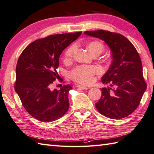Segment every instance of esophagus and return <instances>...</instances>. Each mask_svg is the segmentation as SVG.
<instances>
[{"mask_svg":"<svg viewBox=\"0 0 154 154\" xmlns=\"http://www.w3.org/2000/svg\"><path fill=\"white\" fill-rule=\"evenodd\" d=\"M77 87L78 88H81V89H84V90H87L88 89V87L85 86H83V85H77Z\"/></svg>","mask_w":154,"mask_h":154,"instance_id":"obj_1","label":"esophagus"}]
</instances>
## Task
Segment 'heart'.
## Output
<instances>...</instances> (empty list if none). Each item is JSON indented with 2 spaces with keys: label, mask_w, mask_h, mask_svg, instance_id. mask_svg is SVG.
I'll list each match as a JSON object with an SVG mask.
<instances>
[{
  "label": "heart",
  "mask_w": 154,
  "mask_h": 154,
  "mask_svg": "<svg viewBox=\"0 0 154 154\" xmlns=\"http://www.w3.org/2000/svg\"><path fill=\"white\" fill-rule=\"evenodd\" d=\"M75 45L69 47L65 51L64 59L65 60H69L72 57L75 51ZM87 49L91 54H100L104 51V45L99 41H93L87 45ZM100 69L94 66H86V65H79L75 67L71 72V79L84 85H89L92 83L94 81V75L99 73Z\"/></svg>",
  "instance_id": "obj_1"
}]
</instances>
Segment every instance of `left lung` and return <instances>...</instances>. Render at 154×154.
Here are the masks:
<instances>
[{
	"label": "left lung",
	"mask_w": 154,
	"mask_h": 154,
	"mask_svg": "<svg viewBox=\"0 0 154 154\" xmlns=\"http://www.w3.org/2000/svg\"><path fill=\"white\" fill-rule=\"evenodd\" d=\"M85 35L103 40L109 47L112 61L102 77V96L95 103L98 111L112 119L130 115L138 106L146 90L141 59L133 44L124 35L105 30L86 31Z\"/></svg>",
	"instance_id": "obj_1"
}]
</instances>
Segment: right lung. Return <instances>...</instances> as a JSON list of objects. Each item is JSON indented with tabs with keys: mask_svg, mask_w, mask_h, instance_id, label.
I'll return each mask as SVG.
<instances>
[{
	"mask_svg": "<svg viewBox=\"0 0 154 154\" xmlns=\"http://www.w3.org/2000/svg\"><path fill=\"white\" fill-rule=\"evenodd\" d=\"M81 33L55 34L37 40L20 55L14 89L26 110L35 119L50 122L67 112L72 87L65 85L57 91L51 89V85L58 75L56 69L62 51Z\"/></svg>",
	"mask_w": 154,
	"mask_h": 154,
	"instance_id": "add662e5",
	"label": "right lung"
}]
</instances>
